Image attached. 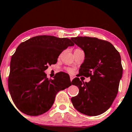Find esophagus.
Segmentation results:
<instances>
[{
    "mask_svg": "<svg viewBox=\"0 0 132 132\" xmlns=\"http://www.w3.org/2000/svg\"><path fill=\"white\" fill-rule=\"evenodd\" d=\"M74 77H74L73 76H72V75H70V79L71 81H72L73 79H74Z\"/></svg>",
    "mask_w": 132,
    "mask_h": 132,
    "instance_id": "1",
    "label": "esophagus"
}]
</instances>
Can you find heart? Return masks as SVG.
Here are the masks:
<instances>
[{
	"label": "heart",
	"instance_id": "1",
	"mask_svg": "<svg viewBox=\"0 0 132 132\" xmlns=\"http://www.w3.org/2000/svg\"><path fill=\"white\" fill-rule=\"evenodd\" d=\"M66 70L68 72H70V73L72 72V69H70V68H68Z\"/></svg>",
	"mask_w": 132,
	"mask_h": 132
}]
</instances>
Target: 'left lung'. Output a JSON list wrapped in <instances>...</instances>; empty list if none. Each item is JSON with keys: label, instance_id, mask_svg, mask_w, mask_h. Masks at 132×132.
Masks as SVG:
<instances>
[{"label": "left lung", "instance_id": "8db88e82", "mask_svg": "<svg viewBox=\"0 0 132 132\" xmlns=\"http://www.w3.org/2000/svg\"><path fill=\"white\" fill-rule=\"evenodd\" d=\"M71 40L85 52L79 76L90 78L88 83L79 77L73 79L72 84L78 87L79 92L71 101L81 113L101 114L111 106L118 92L123 73L120 54L111 43L96 37L80 36Z\"/></svg>", "mask_w": 132, "mask_h": 132}]
</instances>
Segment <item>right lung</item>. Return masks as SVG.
<instances>
[{"instance_id": "obj_1", "label": "right lung", "mask_w": 132, "mask_h": 132, "mask_svg": "<svg viewBox=\"0 0 132 132\" xmlns=\"http://www.w3.org/2000/svg\"><path fill=\"white\" fill-rule=\"evenodd\" d=\"M74 43L68 38L40 35L21 43L12 56L8 87L19 110L29 116L47 112L58 92L72 85L70 77L60 72L48 79L44 71L56 64L58 56Z\"/></svg>"}]
</instances>
